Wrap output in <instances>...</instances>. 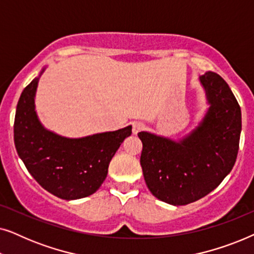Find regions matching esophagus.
I'll return each mask as SVG.
<instances>
[{"mask_svg":"<svg viewBox=\"0 0 254 254\" xmlns=\"http://www.w3.org/2000/svg\"><path fill=\"white\" fill-rule=\"evenodd\" d=\"M144 125L142 123H134L133 124V134L136 135L137 133H140V131H142L144 129Z\"/></svg>","mask_w":254,"mask_h":254,"instance_id":"esophagus-1","label":"esophagus"}]
</instances>
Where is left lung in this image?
Here are the masks:
<instances>
[{
    "label": "left lung",
    "instance_id": "8db88e82",
    "mask_svg": "<svg viewBox=\"0 0 254 254\" xmlns=\"http://www.w3.org/2000/svg\"><path fill=\"white\" fill-rule=\"evenodd\" d=\"M209 109L182 140L141 131V166L152 195L173 206L206 196L234 168L242 131V112L228 83L216 72L200 76Z\"/></svg>",
    "mask_w": 254,
    "mask_h": 254
}]
</instances>
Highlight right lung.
<instances>
[{"label": "right lung", "mask_w": 254, "mask_h": 254, "mask_svg": "<svg viewBox=\"0 0 254 254\" xmlns=\"http://www.w3.org/2000/svg\"><path fill=\"white\" fill-rule=\"evenodd\" d=\"M44 70L23 90L17 104L13 125L16 150L41 187L61 199H82L95 193L105 180L111 159L131 134V126L79 138L46 129L34 106Z\"/></svg>", "instance_id": "right-lung-1"}]
</instances>
